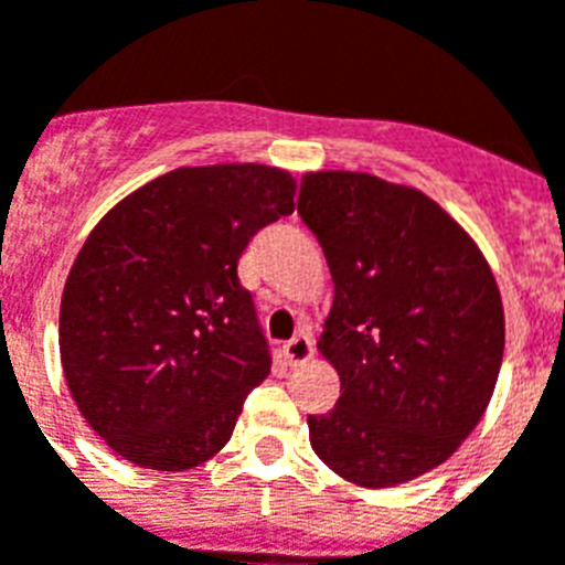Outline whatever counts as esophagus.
<instances>
[{
    "mask_svg": "<svg viewBox=\"0 0 565 565\" xmlns=\"http://www.w3.org/2000/svg\"><path fill=\"white\" fill-rule=\"evenodd\" d=\"M282 352H286L288 363L291 366H300V363L311 361V355H315V343H311V338L306 332L294 334L291 340H288L286 347H282Z\"/></svg>",
    "mask_w": 565,
    "mask_h": 565,
    "instance_id": "esophagus-1",
    "label": "esophagus"
}]
</instances>
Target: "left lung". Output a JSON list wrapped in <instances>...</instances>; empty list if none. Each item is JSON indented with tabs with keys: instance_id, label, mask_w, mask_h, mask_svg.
Listing matches in <instances>:
<instances>
[{
	"instance_id": "left-lung-1",
	"label": "left lung",
	"mask_w": 565,
	"mask_h": 565,
	"mask_svg": "<svg viewBox=\"0 0 565 565\" xmlns=\"http://www.w3.org/2000/svg\"><path fill=\"white\" fill-rule=\"evenodd\" d=\"M297 210L334 282L317 349L340 398L309 416L311 447L361 488L424 477L482 422L500 377L491 265L430 195L370 172H306Z\"/></svg>"
}]
</instances>
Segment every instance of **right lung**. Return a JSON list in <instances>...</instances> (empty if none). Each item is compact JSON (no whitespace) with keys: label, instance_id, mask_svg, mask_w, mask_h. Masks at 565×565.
<instances>
[{"label":"right lung","instance_id":"1","mask_svg":"<svg viewBox=\"0 0 565 565\" xmlns=\"http://www.w3.org/2000/svg\"><path fill=\"white\" fill-rule=\"evenodd\" d=\"M294 193L279 167H179L88 233L60 302V361L88 427L126 461L175 473L231 441L271 372L236 265Z\"/></svg>","mask_w":565,"mask_h":565}]
</instances>
